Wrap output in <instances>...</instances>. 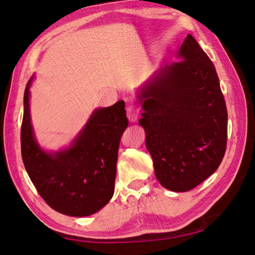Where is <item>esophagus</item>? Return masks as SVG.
<instances>
[{"label": "esophagus", "instance_id": "esophagus-1", "mask_svg": "<svg viewBox=\"0 0 255 255\" xmlns=\"http://www.w3.org/2000/svg\"><path fill=\"white\" fill-rule=\"evenodd\" d=\"M138 116H139V109L135 105H129L127 107V117L130 123H135Z\"/></svg>", "mask_w": 255, "mask_h": 255}]
</instances>
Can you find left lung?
<instances>
[{
  "mask_svg": "<svg viewBox=\"0 0 255 255\" xmlns=\"http://www.w3.org/2000/svg\"><path fill=\"white\" fill-rule=\"evenodd\" d=\"M178 58L141 86L138 101L155 175L165 189L185 192L221 165L227 109L214 64L191 34Z\"/></svg>",
  "mask_w": 255,
  "mask_h": 255,
  "instance_id": "obj_1",
  "label": "left lung"
}]
</instances>
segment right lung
<instances>
[{
    "instance_id": "obj_1",
    "label": "right lung",
    "mask_w": 255,
    "mask_h": 255,
    "mask_svg": "<svg viewBox=\"0 0 255 255\" xmlns=\"http://www.w3.org/2000/svg\"><path fill=\"white\" fill-rule=\"evenodd\" d=\"M25 86L21 154L25 170L47 205L60 214L83 217L105 207L114 196L119 143L128 126L125 102L93 112L71 147L47 153L34 139Z\"/></svg>"
}]
</instances>
